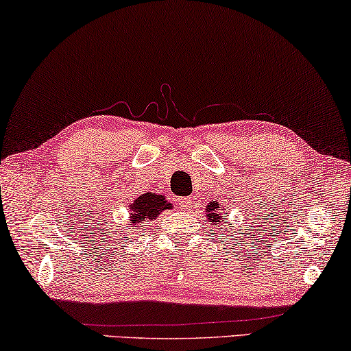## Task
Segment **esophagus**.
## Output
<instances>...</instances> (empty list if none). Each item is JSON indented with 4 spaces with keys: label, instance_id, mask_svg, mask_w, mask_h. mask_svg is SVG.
Instances as JSON below:
<instances>
[{
    "label": "esophagus",
    "instance_id": "34e87169",
    "mask_svg": "<svg viewBox=\"0 0 351 351\" xmlns=\"http://www.w3.org/2000/svg\"><path fill=\"white\" fill-rule=\"evenodd\" d=\"M180 206H181V209L182 210H189L193 206V202H192V198H182L181 202H180Z\"/></svg>",
    "mask_w": 351,
    "mask_h": 351
}]
</instances>
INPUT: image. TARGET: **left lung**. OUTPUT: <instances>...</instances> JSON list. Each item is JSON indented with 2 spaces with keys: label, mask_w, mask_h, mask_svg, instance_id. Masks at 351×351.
<instances>
[{
  "label": "left lung",
  "mask_w": 351,
  "mask_h": 351,
  "mask_svg": "<svg viewBox=\"0 0 351 351\" xmlns=\"http://www.w3.org/2000/svg\"><path fill=\"white\" fill-rule=\"evenodd\" d=\"M220 210H221V204H219L217 202H210L206 204V217H208V221L210 225L221 226L226 223V220H223V214H221ZM219 230H221V228H219Z\"/></svg>",
  "instance_id": "8db88e82"
}]
</instances>
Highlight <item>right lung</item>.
Returning <instances> with one entry per match:
<instances>
[{
  "mask_svg": "<svg viewBox=\"0 0 351 351\" xmlns=\"http://www.w3.org/2000/svg\"><path fill=\"white\" fill-rule=\"evenodd\" d=\"M173 206L167 202L164 195H156V193L147 192L136 198L130 204V223L132 230H141V226L145 225L147 220H154L162 210L171 209Z\"/></svg>",
  "mask_w": 351,
  "mask_h": 351,
  "instance_id": "1",
  "label": "right lung"
}]
</instances>
